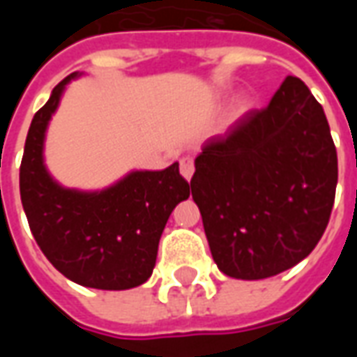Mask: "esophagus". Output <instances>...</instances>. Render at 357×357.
<instances>
[{"instance_id": "obj_1", "label": "esophagus", "mask_w": 357, "mask_h": 357, "mask_svg": "<svg viewBox=\"0 0 357 357\" xmlns=\"http://www.w3.org/2000/svg\"><path fill=\"white\" fill-rule=\"evenodd\" d=\"M179 172H181V176L189 181V179L193 178V172H195V162L191 156H183L181 160H179Z\"/></svg>"}]
</instances>
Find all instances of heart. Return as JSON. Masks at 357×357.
<instances>
[{
	"mask_svg": "<svg viewBox=\"0 0 357 357\" xmlns=\"http://www.w3.org/2000/svg\"><path fill=\"white\" fill-rule=\"evenodd\" d=\"M241 102H243V105H245V101H241ZM243 105H241V107H243Z\"/></svg>",
	"mask_w": 357,
	"mask_h": 357,
	"instance_id": "heart-1",
	"label": "heart"
}]
</instances>
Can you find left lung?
Segmentation results:
<instances>
[{"label":"left lung","mask_w":357,"mask_h":357,"mask_svg":"<svg viewBox=\"0 0 357 357\" xmlns=\"http://www.w3.org/2000/svg\"><path fill=\"white\" fill-rule=\"evenodd\" d=\"M337 179L323 107L287 76L266 109L247 112L195 158L191 193L220 271L255 281L304 260L329 224Z\"/></svg>","instance_id":"left-lung-1"}]
</instances>
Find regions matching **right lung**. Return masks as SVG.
I'll use <instances>...</instances> for the list:
<instances>
[{
  "label": "right lung",
  "mask_w": 357,
  "mask_h": 357,
  "mask_svg": "<svg viewBox=\"0 0 357 357\" xmlns=\"http://www.w3.org/2000/svg\"><path fill=\"white\" fill-rule=\"evenodd\" d=\"M73 73L32 118L20 162V201L38 247L74 283L126 291L147 281L172 210L189 197L179 164L135 170L102 191L59 185L43 162V141Z\"/></svg>",
  "instance_id": "right-lung-1"
}]
</instances>
